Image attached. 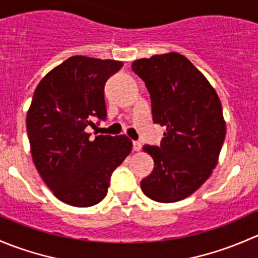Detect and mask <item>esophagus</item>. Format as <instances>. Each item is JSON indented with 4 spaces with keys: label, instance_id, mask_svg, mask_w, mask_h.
<instances>
[{
    "label": "esophagus",
    "instance_id": "obj_1",
    "mask_svg": "<svg viewBox=\"0 0 258 258\" xmlns=\"http://www.w3.org/2000/svg\"><path fill=\"white\" fill-rule=\"evenodd\" d=\"M132 145H134V150H135V151H140V150H141V148H142L141 142H139V141H135Z\"/></svg>",
    "mask_w": 258,
    "mask_h": 258
}]
</instances>
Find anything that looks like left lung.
I'll return each mask as SVG.
<instances>
[{"label": "left lung", "instance_id": "1", "mask_svg": "<svg viewBox=\"0 0 258 258\" xmlns=\"http://www.w3.org/2000/svg\"><path fill=\"white\" fill-rule=\"evenodd\" d=\"M132 70L150 92L153 122L166 126L160 146H144L155 167L141 188L153 201H181L217 165L226 136L221 101L206 77L177 52L136 59Z\"/></svg>", "mask_w": 258, "mask_h": 258}]
</instances>
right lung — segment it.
<instances>
[{"mask_svg":"<svg viewBox=\"0 0 258 258\" xmlns=\"http://www.w3.org/2000/svg\"><path fill=\"white\" fill-rule=\"evenodd\" d=\"M121 61L72 56L38 83L26 118L32 160L59 201L90 207L105 199L111 175L130 155L126 136L90 139L86 127L105 121V83Z\"/></svg>","mask_w":258,"mask_h":258,"instance_id":"right-lung-1","label":"right lung"}]
</instances>
